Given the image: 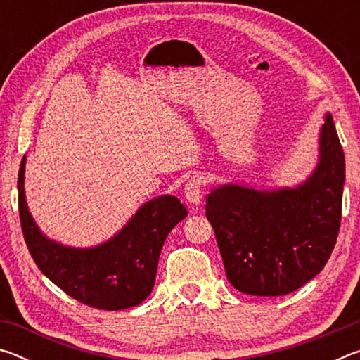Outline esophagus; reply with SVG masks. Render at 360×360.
<instances>
[{
	"mask_svg": "<svg viewBox=\"0 0 360 360\" xmlns=\"http://www.w3.org/2000/svg\"><path fill=\"white\" fill-rule=\"evenodd\" d=\"M184 195L191 205H198L203 197V181L198 176H192L184 187Z\"/></svg>",
	"mask_w": 360,
	"mask_h": 360,
	"instance_id": "34e87169",
	"label": "esophagus"
}]
</instances>
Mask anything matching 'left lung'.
<instances>
[{
  "instance_id": "obj_1",
  "label": "left lung",
  "mask_w": 360,
  "mask_h": 360,
  "mask_svg": "<svg viewBox=\"0 0 360 360\" xmlns=\"http://www.w3.org/2000/svg\"><path fill=\"white\" fill-rule=\"evenodd\" d=\"M345 154L333 119L319 131L314 172L297 187L212 188L206 217L214 229L230 284L257 297L285 295L313 279L337 243Z\"/></svg>"
}]
</instances>
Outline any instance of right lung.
Here are the masks:
<instances>
[{
  "label": "right lung",
  "instance_id": "add662e5",
  "mask_svg": "<svg viewBox=\"0 0 360 360\" xmlns=\"http://www.w3.org/2000/svg\"><path fill=\"white\" fill-rule=\"evenodd\" d=\"M25 160L19 169V212L23 238L39 270L77 302L117 311L148 298L155 283L163 243L187 216L173 195H162L139 208L111 240L94 248H70L49 240L32 217L25 200Z\"/></svg>",
  "mask_w": 360,
  "mask_h": 360
}]
</instances>
